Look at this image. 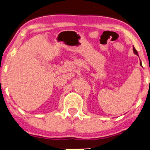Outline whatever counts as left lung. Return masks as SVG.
I'll use <instances>...</instances> for the list:
<instances>
[{"label": "left lung", "instance_id": "1", "mask_svg": "<svg viewBox=\"0 0 150 150\" xmlns=\"http://www.w3.org/2000/svg\"><path fill=\"white\" fill-rule=\"evenodd\" d=\"M133 50H134V54H137V56H139V55H138V52H137V51L136 50V49H135L134 48H133ZM140 65H141V63H140Z\"/></svg>", "mask_w": 150, "mask_h": 150}]
</instances>
